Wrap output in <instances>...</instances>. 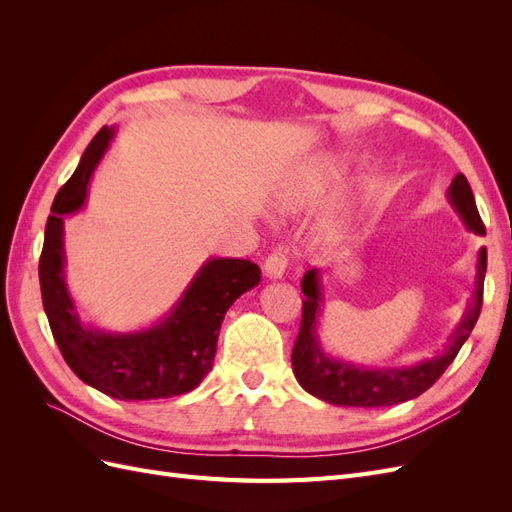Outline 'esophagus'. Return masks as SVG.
<instances>
[{"instance_id": "1", "label": "esophagus", "mask_w": 512, "mask_h": 512, "mask_svg": "<svg viewBox=\"0 0 512 512\" xmlns=\"http://www.w3.org/2000/svg\"><path fill=\"white\" fill-rule=\"evenodd\" d=\"M288 252L284 250V247H280V250H275L273 254H269V258L265 260V273L267 277H271V280H282L286 269H288Z\"/></svg>"}]
</instances>
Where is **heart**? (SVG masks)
I'll return each mask as SVG.
<instances>
[{"instance_id": "heart-1", "label": "heart", "mask_w": 512, "mask_h": 512, "mask_svg": "<svg viewBox=\"0 0 512 512\" xmlns=\"http://www.w3.org/2000/svg\"><path fill=\"white\" fill-rule=\"evenodd\" d=\"M344 160L342 158H327L324 162H318L316 166L303 170V173L292 181L290 188L284 192L282 203L288 211L309 209L318 205L320 200L331 192L333 185L344 177ZM331 241L342 239V230L333 228L329 232Z\"/></svg>"}]
</instances>
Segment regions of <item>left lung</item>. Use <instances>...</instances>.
Instances as JSON below:
<instances>
[{
  "instance_id": "left-lung-1",
  "label": "left lung",
  "mask_w": 512,
  "mask_h": 512,
  "mask_svg": "<svg viewBox=\"0 0 512 512\" xmlns=\"http://www.w3.org/2000/svg\"><path fill=\"white\" fill-rule=\"evenodd\" d=\"M448 200L459 213L470 230L476 235H485V224L480 220L474 194L468 179L461 173L453 179L448 188ZM487 271V250L480 247L478 252V271H476V288L472 301L468 303L466 314H463L457 329L451 333L442 354L431 356V359L418 363L414 367H386V369H367L352 363H344L331 359L324 354L318 342V314L322 305V294L318 284V271L309 269L303 280L301 290L303 299V316L297 342L292 348V371L294 378L307 393L314 397L329 401L333 406H352V408H382L404 404L425 393L429 386L436 382L446 367L455 361L457 352L463 342L470 337L474 324L483 307V282Z\"/></svg>"
}]
</instances>
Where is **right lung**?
<instances>
[{"label": "right lung", "instance_id": "add662e5", "mask_svg": "<svg viewBox=\"0 0 512 512\" xmlns=\"http://www.w3.org/2000/svg\"><path fill=\"white\" fill-rule=\"evenodd\" d=\"M102 128L53 200L40 254V290L55 342L85 384L121 401L164 399L190 393L215 359L228 307L260 282L258 265L243 258H211L164 320L134 333H104L81 322L64 275V215L79 211L87 183L113 138Z\"/></svg>", "mask_w": 512, "mask_h": 512}]
</instances>
